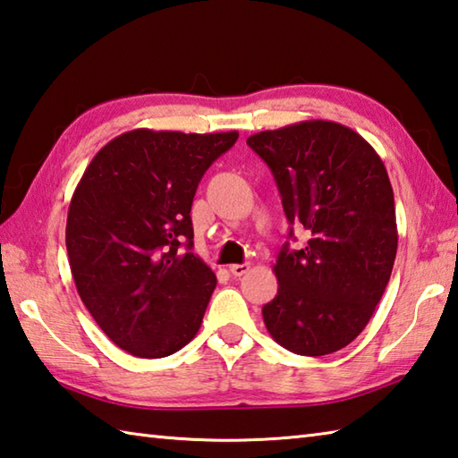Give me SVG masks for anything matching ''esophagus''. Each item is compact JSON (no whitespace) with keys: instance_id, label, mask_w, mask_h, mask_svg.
<instances>
[{"instance_id":"1","label":"esophagus","mask_w":458,"mask_h":458,"mask_svg":"<svg viewBox=\"0 0 458 458\" xmlns=\"http://www.w3.org/2000/svg\"><path fill=\"white\" fill-rule=\"evenodd\" d=\"M249 271V263H235V265H229V273L233 277H241V275H245Z\"/></svg>"}]
</instances>
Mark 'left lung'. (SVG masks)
I'll use <instances>...</instances> for the list:
<instances>
[{
    "mask_svg": "<svg viewBox=\"0 0 458 458\" xmlns=\"http://www.w3.org/2000/svg\"><path fill=\"white\" fill-rule=\"evenodd\" d=\"M247 145L269 165L284 217L309 235L303 249L279 251L265 327L291 352L329 355L365 329L391 279L399 235L389 175L357 131L323 119L255 133Z\"/></svg>",
    "mask_w": 458,
    "mask_h": 458,
    "instance_id": "1",
    "label": "left lung"
}]
</instances>
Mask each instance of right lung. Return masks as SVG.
<instances>
[{
    "label": "right lung",
    "instance_id": "obj_1",
    "mask_svg": "<svg viewBox=\"0 0 458 458\" xmlns=\"http://www.w3.org/2000/svg\"><path fill=\"white\" fill-rule=\"evenodd\" d=\"M237 137L133 129L101 148L75 187L65 245L77 293L133 357L174 355L199 331L217 277L191 253L189 213Z\"/></svg>",
    "mask_w": 458,
    "mask_h": 458
}]
</instances>
